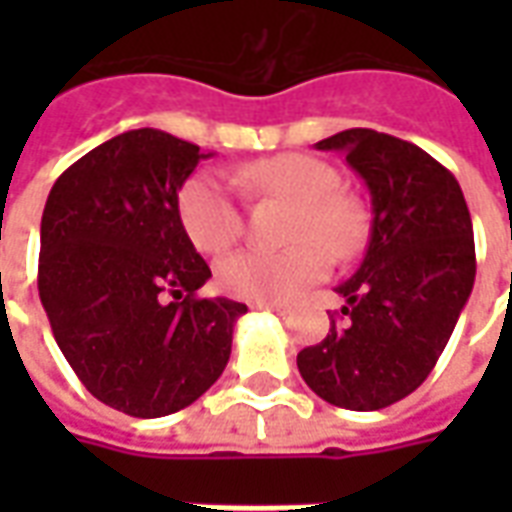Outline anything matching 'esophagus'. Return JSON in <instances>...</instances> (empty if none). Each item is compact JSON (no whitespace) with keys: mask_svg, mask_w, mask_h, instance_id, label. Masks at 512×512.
I'll return each instance as SVG.
<instances>
[{"mask_svg":"<svg viewBox=\"0 0 512 512\" xmlns=\"http://www.w3.org/2000/svg\"><path fill=\"white\" fill-rule=\"evenodd\" d=\"M255 310H268V312H277V315H288V307L285 304H252Z\"/></svg>","mask_w":512,"mask_h":512,"instance_id":"34e87169","label":"esophagus"}]
</instances>
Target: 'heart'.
Masks as SVG:
<instances>
[{
  "mask_svg": "<svg viewBox=\"0 0 512 512\" xmlns=\"http://www.w3.org/2000/svg\"><path fill=\"white\" fill-rule=\"evenodd\" d=\"M249 194L293 205L288 249L238 252L216 266L219 288L233 299L255 304H288L321 282L337 260L354 257L367 241V211L340 191V172L323 158L304 153L260 158L238 172ZM180 224L205 255H222L244 233V211L233 186L213 172H200L180 189Z\"/></svg>",
  "mask_w": 512,
  "mask_h": 512,
  "instance_id": "heart-1",
  "label": "heart"
}]
</instances>
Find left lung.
I'll use <instances>...</instances> for the list:
<instances>
[{
    "mask_svg": "<svg viewBox=\"0 0 512 512\" xmlns=\"http://www.w3.org/2000/svg\"><path fill=\"white\" fill-rule=\"evenodd\" d=\"M365 178L373 227L365 260L337 293L343 315L296 356L326 403L378 411L411 395L439 362L474 285V233L450 169L422 147L373 128L318 142Z\"/></svg>",
    "mask_w": 512,
    "mask_h": 512,
    "instance_id": "8db88e82",
    "label": "left lung"
}]
</instances>
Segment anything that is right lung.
Instances as JSON below:
<instances>
[{
	"label": "right lung",
	"mask_w": 512,
	"mask_h": 512,
	"mask_svg": "<svg viewBox=\"0 0 512 512\" xmlns=\"http://www.w3.org/2000/svg\"><path fill=\"white\" fill-rule=\"evenodd\" d=\"M186 139L136 128L90 150L51 186L38 290L87 392L128 417H167L222 376L246 304L200 299L211 277L180 224L200 164Z\"/></svg>",
	"instance_id": "obj_1"
}]
</instances>
